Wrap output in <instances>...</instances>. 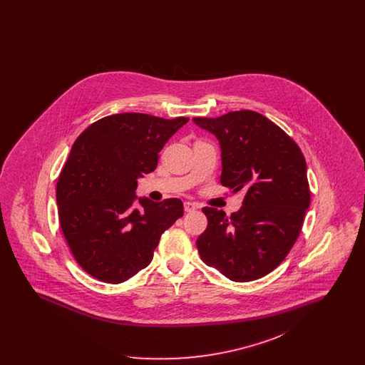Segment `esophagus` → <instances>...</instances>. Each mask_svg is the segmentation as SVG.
<instances>
[{
	"mask_svg": "<svg viewBox=\"0 0 365 365\" xmlns=\"http://www.w3.org/2000/svg\"><path fill=\"white\" fill-rule=\"evenodd\" d=\"M197 209V205L194 202H185V210L186 212H194Z\"/></svg>",
	"mask_w": 365,
	"mask_h": 365,
	"instance_id": "1",
	"label": "esophagus"
}]
</instances>
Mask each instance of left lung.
Returning <instances> with one entry per match:
<instances>
[{
    "instance_id": "1",
    "label": "left lung",
    "mask_w": 365,
    "mask_h": 365,
    "mask_svg": "<svg viewBox=\"0 0 365 365\" xmlns=\"http://www.w3.org/2000/svg\"><path fill=\"white\" fill-rule=\"evenodd\" d=\"M220 142V183L245 191L242 207L228 217L205 207L207 230L198 237L202 261L234 282L274 271L292 250L311 202L307 163L294 139L255 110L192 118Z\"/></svg>"
}]
</instances>
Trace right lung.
I'll list each match as a JSON object with an SVG mask.
<instances>
[{
  "label": "right lung",
  "instance_id": "obj_1",
  "mask_svg": "<svg viewBox=\"0 0 365 365\" xmlns=\"http://www.w3.org/2000/svg\"><path fill=\"white\" fill-rule=\"evenodd\" d=\"M189 118L118 113L90 124L72 145L56 186L58 220L76 262L93 278L122 283L146 268L161 234L183 216L179 198L139 200L137 179Z\"/></svg>",
  "mask_w": 365,
  "mask_h": 365
}]
</instances>
